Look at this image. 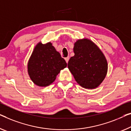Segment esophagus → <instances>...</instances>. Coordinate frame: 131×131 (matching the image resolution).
Returning a JSON list of instances; mask_svg holds the SVG:
<instances>
[{
	"label": "esophagus",
	"instance_id": "34e87169",
	"mask_svg": "<svg viewBox=\"0 0 131 131\" xmlns=\"http://www.w3.org/2000/svg\"><path fill=\"white\" fill-rule=\"evenodd\" d=\"M65 60H66V63H68V61H69V57H66V58H65Z\"/></svg>",
	"mask_w": 131,
	"mask_h": 131
}]
</instances>
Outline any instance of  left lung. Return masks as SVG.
<instances>
[{
    "label": "left lung",
    "mask_w": 131,
    "mask_h": 131,
    "mask_svg": "<svg viewBox=\"0 0 131 131\" xmlns=\"http://www.w3.org/2000/svg\"><path fill=\"white\" fill-rule=\"evenodd\" d=\"M73 52L75 55L70 58L68 67L75 81L84 88H96L104 80L108 71L104 54L88 39L77 40Z\"/></svg>",
    "instance_id": "1"
}]
</instances>
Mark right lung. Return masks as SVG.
I'll return each mask as SVG.
<instances>
[{"instance_id":"add662e5","label":"right lung","mask_w":131,"mask_h":131,"mask_svg":"<svg viewBox=\"0 0 131 131\" xmlns=\"http://www.w3.org/2000/svg\"><path fill=\"white\" fill-rule=\"evenodd\" d=\"M67 63L50 42L42 44L39 42L35 46L29 60L28 71L35 84L47 86L53 83L60 70Z\"/></svg>"}]
</instances>
